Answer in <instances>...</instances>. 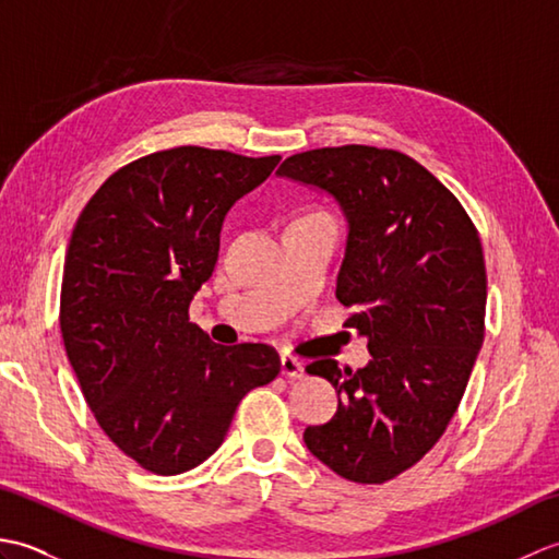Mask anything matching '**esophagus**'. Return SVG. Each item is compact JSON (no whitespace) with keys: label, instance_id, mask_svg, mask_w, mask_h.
<instances>
[{"label":"esophagus","instance_id":"1","mask_svg":"<svg viewBox=\"0 0 559 559\" xmlns=\"http://www.w3.org/2000/svg\"><path fill=\"white\" fill-rule=\"evenodd\" d=\"M281 374L288 379H302L305 377V362L293 358V355H283L281 358Z\"/></svg>","mask_w":559,"mask_h":559}]
</instances>
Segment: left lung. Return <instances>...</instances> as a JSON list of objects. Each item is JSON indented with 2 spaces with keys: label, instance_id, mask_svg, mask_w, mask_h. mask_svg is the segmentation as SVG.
Masks as SVG:
<instances>
[{
  "label": "left lung",
  "instance_id": "1",
  "mask_svg": "<svg viewBox=\"0 0 559 559\" xmlns=\"http://www.w3.org/2000/svg\"><path fill=\"white\" fill-rule=\"evenodd\" d=\"M276 175L334 199L346 218L336 298L372 355L355 372L307 365L334 384L338 411L307 427L305 444L341 478L391 480L437 444L476 365L488 300L480 237L456 197L399 151L314 148Z\"/></svg>",
  "mask_w": 559,
  "mask_h": 559
}]
</instances>
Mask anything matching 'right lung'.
I'll use <instances>...</instances> for the list:
<instances>
[{
	"label": "right lung",
	"instance_id": "right-lung-1",
	"mask_svg": "<svg viewBox=\"0 0 559 559\" xmlns=\"http://www.w3.org/2000/svg\"><path fill=\"white\" fill-rule=\"evenodd\" d=\"M278 160L153 153L108 177L71 233L59 312L69 362L103 432L158 476L206 461L247 391L281 370L264 343L218 346L189 322L225 216Z\"/></svg>",
	"mask_w": 559,
	"mask_h": 559
}]
</instances>
